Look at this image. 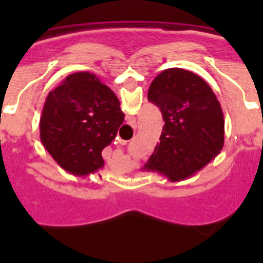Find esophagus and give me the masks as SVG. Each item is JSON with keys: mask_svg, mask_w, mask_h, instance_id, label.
Wrapping results in <instances>:
<instances>
[{"mask_svg": "<svg viewBox=\"0 0 263 263\" xmlns=\"http://www.w3.org/2000/svg\"><path fill=\"white\" fill-rule=\"evenodd\" d=\"M118 154H122V152H118Z\"/></svg>", "mask_w": 263, "mask_h": 263, "instance_id": "obj_1", "label": "esophagus"}]
</instances>
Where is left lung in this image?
Listing matches in <instances>:
<instances>
[{
	"mask_svg": "<svg viewBox=\"0 0 263 263\" xmlns=\"http://www.w3.org/2000/svg\"><path fill=\"white\" fill-rule=\"evenodd\" d=\"M147 99L160 109L164 126L143 170L179 182L191 178L220 154L224 115L200 76L182 68L164 69L152 81Z\"/></svg>",
	"mask_w": 263,
	"mask_h": 263,
	"instance_id": "obj_1",
	"label": "left lung"
}]
</instances>
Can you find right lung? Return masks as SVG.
I'll return each instance as SVG.
<instances>
[{"label":"right lung","instance_id":"1","mask_svg":"<svg viewBox=\"0 0 263 263\" xmlns=\"http://www.w3.org/2000/svg\"><path fill=\"white\" fill-rule=\"evenodd\" d=\"M125 115L113 90L89 72L67 76L46 99L41 141L62 168L78 176L103 168L101 152L116 138Z\"/></svg>","mask_w":263,"mask_h":263}]
</instances>
